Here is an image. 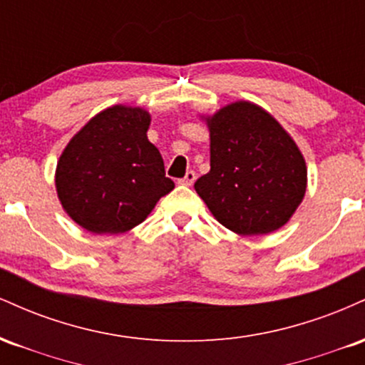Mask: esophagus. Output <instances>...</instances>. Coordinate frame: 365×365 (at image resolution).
Returning a JSON list of instances; mask_svg holds the SVG:
<instances>
[{
  "label": "esophagus",
  "mask_w": 365,
  "mask_h": 365,
  "mask_svg": "<svg viewBox=\"0 0 365 365\" xmlns=\"http://www.w3.org/2000/svg\"><path fill=\"white\" fill-rule=\"evenodd\" d=\"M195 171H187V175L183 178L178 180V183H182V185H192V183L195 182Z\"/></svg>",
  "instance_id": "34e87169"
}]
</instances>
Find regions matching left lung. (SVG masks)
Returning a JSON list of instances; mask_svg holds the SVG:
<instances>
[{
  "mask_svg": "<svg viewBox=\"0 0 365 365\" xmlns=\"http://www.w3.org/2000/svg\"><path fill=\"white\" fill-rule=\"evenodd\" d=\"M211 170L195 192L212 216L238 235L271 233L302 202L307 168L302 153L269 113L238 101L207 118Z\"/></svg>",
  "mask_w": 365,
  "mask_h": 365,
  "instance_id": "left-lung-1",
  "label": "left lung"
}]
</instances>
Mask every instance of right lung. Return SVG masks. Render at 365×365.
I'll use <instances>...</instances> for the list:
<instances>
[{"instance_id":"1","label":"right lung","mask_w":365,"mask_h":365,"mask_svg":"<svg viewBox=\"0 0 365 365\" xmlns=\"http://www.w3.org/2000/svg\"><path fill=\"white\" fill-rule=\"evenodd\" d=\"M149 113L116 104L68 142L56 166L63 209L91 233H123L148 217L175 188L148 139Z\"/></svg>"}]
</instances>
